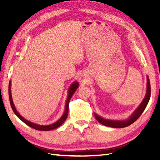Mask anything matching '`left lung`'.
<instances>
[{
  "instance_id": "left-lung-1",
  "label": "left lung",
  "mask_w": 160,
  "mask_h": 160,
  "mask_svg": "<svg viewBox=\"0 0 160 160\" xmlns=\"http://www.w3.org/2000/svg\"><path fill=\"white\" fill-rule=\"evenodd\" d=\"M147 93H146V95L145 99H143L141 104L139 106V107L135 110L133 114H132L131 118H128V120L123 121H111V120H107V119H104L100 116H97V114H94L95 116V118L97 121H99L100 123H102V125H104L108 127H112V128H125L131 125L132 123H134L135 121L138 118L140 115L142 114V112H144L145 109L146 107L149 102V100L150 98V94H151V88H150V80L148 77V82H147Z\"/></svg>"
}]
</instances>
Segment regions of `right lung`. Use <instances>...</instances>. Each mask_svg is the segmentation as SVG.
<instances>
[{
	"instance_id": "add662e5",
	"label": "right lung",
	"mask_w": 160,
	"mask_h": 160,
	"mask_svg": "<svg viewBox=\"0 0 160 160\" xmlns=\"http://www.w3.org/2000/svg\"><path fill=\"white\" fill-rule=\"evenodd\" d=\"M78 87V82H74L72 85L70 86V88L69 89V94L68 97L67 101H66V109H65V112L63 113V115L62 116V117L59 119L58 121H56V123H54L51 125H48V126H40V125H37V124H35L34 123H32L30 121H27L26 119L24 118L20 114H19V113L17 112L15 107L14 106V104L12 102V96H11V92H10V82H9V90H8V93H9V99H10V106L12 107V109L14 113L16 114V116L20 119L21 121H22L24 123H26L27 125H28L29 126H30L31 128L38 130V131H50V130H53L55 128H57L58 127L60 126L62 123H63L66 120L68 114V106H69V102L71 97L72 96V94H74L75 90H77Z\"/></svg>"
}]
</instances>
